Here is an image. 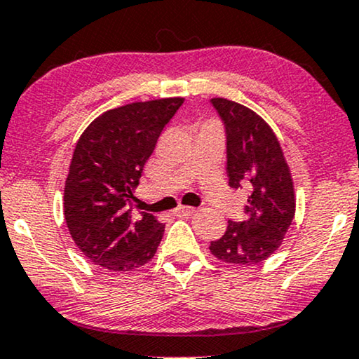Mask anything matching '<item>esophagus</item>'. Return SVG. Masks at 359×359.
I'll return each instance as SVG.
<instances>
[{"mask_svg":"<svg viewBox=\"0 0 359 359\" xmlns=\"http://www.w3.org/2000/svg\"><path fill=\"white\" fill-rule=\"evenodd\" d=\"M196 212V209L194 208H189V206H180L175 209V216H180V217H188V216H193V214Z\"/></svg>","mask_w":359,"mask_h":359,"instance_id":"1","label":"esophagus"}]
</instances>
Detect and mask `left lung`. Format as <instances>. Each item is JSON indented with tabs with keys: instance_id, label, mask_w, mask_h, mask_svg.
<instances>
[{
	"instance_id": "8db88e82",
	"label": "left lung",
	"mask_w": 359,
	"mask_h": 359,
	"mask_svg": "<svg viewBox=\"0 0 359 359\" xmlns=\"http://www.w3.org/2000/svg\"><path fill=\"white\" fill-rule=\"evenodd\" d=\"M211 102L226 125L229 186H245L250 196L245 221H227L224 236L209 250L221 262L248 267L267 260L285 239L295 216L293 180L271 125L234 100Z\"/></svg>"
}]
</instances>
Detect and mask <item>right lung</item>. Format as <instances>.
<instances>
[{
  "label": "right lung",
  "instance_id": "1",
  "mask_svg": "<svg viewBox=\"0 0 359 359\" xmlns=\"http://www.w3.org/2000/svg\"><path fill=\"white\" fill-rule=\"evenodd\" d=\"M183 97L117 107L83 130L64 186V217L72 241L92 264L127 272L150 262L165 224L150 212L132 214L133 189L161 130Z\"/></svg>",
  "mask_w": 359,
  "mask_h": 359
}]
</instances>
